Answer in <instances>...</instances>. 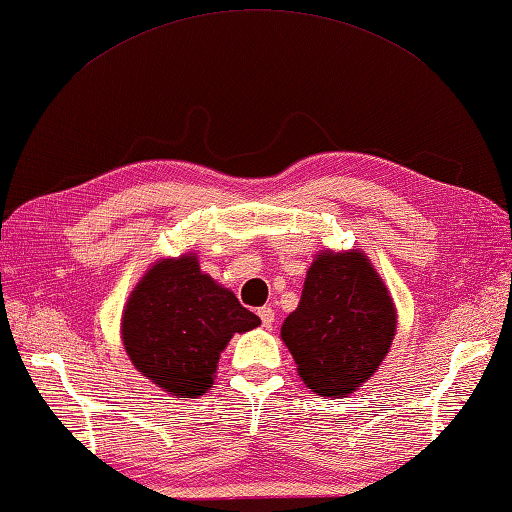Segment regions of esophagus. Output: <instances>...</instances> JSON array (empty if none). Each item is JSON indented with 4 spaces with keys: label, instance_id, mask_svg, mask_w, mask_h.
Instances as JSON below:
<instances>
[{
    "label": "esophagus",
    "instance_id": "esophagus-1",
    "mask_svg": "<svg viewBox=\"0 0 512 512\" xmlns=\"http://www.w3.org/2000/svg\"><path fill=\"white\" fill-rule=\"evenodd\" d=\"M258 316H260V320H263V327H271V325H274V309H271V307H260L258 309Z\"/></svg>",
    "mask_w": 512,
    "mask_h": 512
}]
</instances>
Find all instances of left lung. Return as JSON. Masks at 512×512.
<instances>
[{
    "instance_id": "obj_1",
    "label": "left lung",
    "mask_w": 512,
    "mask_h": 512,
    "mask_svg": "<svg viewBox=\"0 0 512 512\" xmlns=\"http://www.w3.org/2000/svg\"><path fill=\"white\" fill-rule=\"evenodd\" d=\"M395 325L393 298L369 258L360 249H322L280 338L311 391L347 398L387 358Z\"/></svg>"
}]
</instances>
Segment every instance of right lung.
Segmentation results:
<instances>
[{"mask_svg": "<svg viewBox=\"0 0 512 512\" xmlns=\"http://www.w3.org/2000/svg\"><path fill=\"white\" fill-rule=\"evenodd\" d=\"M260 318L198 267L194 254L163 258L125 302L121 338L134 367L176 398H198L214 384L221 351Z\"/></svg>", "mask_w": 512, "mask_h": 512, "instance_id": "obj_1", "label": "right lung"}]
</instances>
